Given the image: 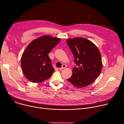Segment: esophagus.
Masks as SVG:
<instances>
[{"label":"esophagus","mask_w":124,"mask_h":124,"mask_svg":"<svg viewBox=\"0 0 124 124\" xmlns=\"http://www.w3.org/2000/svg\"><path fill=\"white\" fill-rule=\"evenodd\" d=\"M66 67V66L65 65H63V66H62V67H61L60 68H59V69L60 70H63V69H64V68H65Z\"/></svg>","instance_id":"esophagus-1"}]
</instances>
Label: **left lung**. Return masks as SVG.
<instances>
[{
  "mask_svg": "<svg viewBox=\"0 0 124 124\" xmlns=\"http://www.w3.org/2000/svg\"><path fill=\"white\" fill-rule=\"evenodd\" d=\"M67 43L74 55L76 66L68 79L74 86L81 88L91 84L99 76L102 69L101 54L90 41L83 38L69 39Z\"/></svg>",
  "mask_w": 124,
  "mask_h": 124,
  "instance_id": "left-lung-1",
  "label": "left lung"
}]
</instances>
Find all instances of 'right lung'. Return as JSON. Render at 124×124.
<instances>
[{"label": "right lung", "instance_id": "obj_1", "mask_svg": "<svg viewBox=\"0 0 124 124\" xmlns=\"http://www.w3.org/2000/svg\"><path fill=\"white\" fill-rule=\"evenodd\" d=\"M60 41V39L48 35L31 42L23 52L21 59L25 77L34 83L42 82L50 78L54 72L48 54Z\"/></svg>", "mask_w": 124, "mask_h": 124}]
</instances>
